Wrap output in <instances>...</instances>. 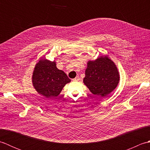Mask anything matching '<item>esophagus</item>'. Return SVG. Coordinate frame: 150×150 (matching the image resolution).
Listing matches in <instances>:
<instances>
[{
  "mask_svg": "<svg viewBox=\"0 0 150 150\" xmlns=\"http://www.w3.org/2000/svg\"><path fill=\"white\" fill-rule=\"evenodd\" d=\"M79 80H80V78H79V76H77V77H76L75 79H73V81H79Z\"/></svg>",
  "mask_w": 150,
  "mask_h": 150,
  "instance_id": "esophagus-1",
  "label": "esophagus"
}]
</instances>
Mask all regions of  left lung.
Returning a JSON list of instances; mask_svg holds the SVG:
<instances>
[{"label":"left lung","mask_w":150,"mask_h":150,"mask_svg":"<svg viewBox=\"0 0 150 150\" xmlns=\"http://www.w3.org/2000/svg\"><path fill=\"white\" fill-rule=\"evenodd\" d=\"M83 80L92 93L106 97L113 91L119 81L116 65L108 57H100L95 61H89Z\"/></svg>","instance_id":"obj_1"}]
</instances>
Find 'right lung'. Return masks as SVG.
<instances>
[{
  "label": "right lung",
  "mask_w": 150,
  "mask_h": 150,
  "mask_svg": "<svg viewBox=\"0 0 150 150\" xmlns=\"http://www.w3.org/2000/svg\"><path fill=\"white\" fill-rule=\"evenodd\" d=\"M71 81L66 73L57 68L55 62L40 60L35 67L32 82L38 93L47 98L55 97Z\"/></svg>",
  "instance_id": "obj_1"
}]
</instances>
